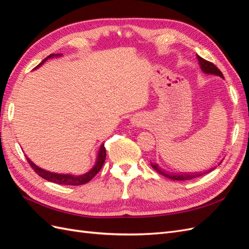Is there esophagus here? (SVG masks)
<instances>
[{"label":"esophagus","mask_w":249,"mask_h":249,"mask_svg":"<svg viewBox=\"0 0 249 249\" xmlns=\"http://www.w3.org/2000/svg\"><path fill=\"white\" fill-rule=\"evenodd\" d=\"M135 123V124H139V122H134Z\"/></svg>","instance_id":"34e87169"}]
</instances>
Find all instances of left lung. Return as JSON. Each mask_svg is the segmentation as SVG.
<instances>
[{
	"label": "left lung",
	"mask_w": 249,
	"mask_h": 249,
	"mask_svg": "<svg viewBox=\"0 0 249 249\" xmlns=\"http://www.w3.org/2000/svg\"><path fill=\"white\" fill-rule=\"evenodd\" d=\"M197 59H198V62L200 64V69L203 72L206 73H212V74H216V76H219L221 78H223V74L222 72L217 69L216 65H214L212 62L210 61H207V60H205L203 58L197 56ZM150 165H152V167L157 171L159 172L160 175L166 177L170 179H175V180H188V179H192V178H198V177H201L205 175V173H209L210 171H212L214 168L210 169L208 171H205V172H198V173H184V175H178V173H171V172H166L164 171L163 169H161L159 166H158V164L156 163H150Z\"/></svg>",
	"instance_id": "1"
}]
</instances>
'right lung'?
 <instances>
[{"instance_id": "add662e5", "label": "right lung", "mask_w": 249, "mask_h": 249, "mask_svg": "<svg viewBox=\"0 0 249 249\" xmlns=\"http://www.w3.org/2000/svg\"><path fill=\"white\" fill-rule=\"evenodd\" d=\"M58 57L60 56V54H52L50 56H48L46 59L43 60V61L38 65L40 66L44 61H46L47 59L52 58V57ZM36 66V67H38ZM105 159H106V148H105V145L102 144L100 150H99V155H97V160L96 163L94 165V167L88 171L87 173L83 176H71V175H59V173H55V172H50L44 170L42 168H39L38 166H36V165L32 162L30 161L29 158H27V161L29 162L30 166L32 167V169L38 175L39 177H41L42 178L49 180V182H53V183H56V184H60V185H71V186H78V185H83V184H86L88 183L90 179H91L97 172H99L105 162Z\"/></svg>"}]
</instances>
